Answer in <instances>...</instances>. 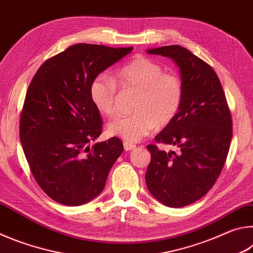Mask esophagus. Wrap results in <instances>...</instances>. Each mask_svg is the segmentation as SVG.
Here are the masks:
<instances>
[{
	"mask_svg": "<svg viewBox=\"0 0 253 253\" xmlns=\"http://www.w3.org/2000/svg\"><path fill=\"white\" fill-rule=\"evenodd\" d=\"M124 148H125L126 152H129V151H132V149L136 148V145L130 144V143H128V142H125V143H124Z\"/></svg>",
	"mask_w": 253,
	"mask_h": 253,
	"instance_id": "esophagus-1",
	"label": "esophagus"
}]
</instances>
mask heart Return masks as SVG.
Here are the masks:
<instances>
[{"instance_id":"obj_1","label":"heart","mask_w":253,"mask_h":253,"mask_svg":"<svg viewBox=\"0 0 253 253\" xmlns=\"http://www.w3.org/2000/svg\"><path fill=\"white\" fill-rule=\"evenodd\" d=\"M117 84L123 88L138 89L134 110L128 116H118L107 125V131L128 143L138 142L156 126H165L177 114L183 98V84L174 72H163L153 60L137 55L115 72V80L98 75L90 84V98L97 110L105 116L116 111Z\"/></svg>"}]
</instances>
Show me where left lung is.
<instances>
[{
  "label": "left lung",
  "instance_id": "left-lung-1",
  "mask_svg": "<svg viewBox=\"0 0 253 253\" xmlns=\"http://www.w3.org/2000/svg\"><path fill=\"white\" fill-rule=\"evenodd\" d=\"M172 59L178 67L183 98L177 114L155 140L179 152L148 145L152 160L145 181L158 202L183 208L208 193L219 177L232 138V119L215 71L181 45L146 50Z\"/></svg>",
  "mask_w": 253,
  "mask_h": 253
}]
</instances>
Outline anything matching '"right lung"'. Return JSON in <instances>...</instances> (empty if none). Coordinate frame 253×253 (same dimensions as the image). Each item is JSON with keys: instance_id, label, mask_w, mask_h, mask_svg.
<instances>
[{"instance_id": "right-lung-1", "label": "right lung", "mask_w": 253, "mask_h": 253, "mask_svg": "<svg viewBox=\"0 0 253 253\" xmlns=\"http://www.w3.org/2000/svg\"><path fill=\"white\" fill-rule=\"evenodd\" d=\"M132 48L77 43L42 65L29 85L20 118V139L39 186L55 202L78 207L99 195L123 142L89 143L101 134L90 98L96 77Z\"/></svg>"}]
</instances>
